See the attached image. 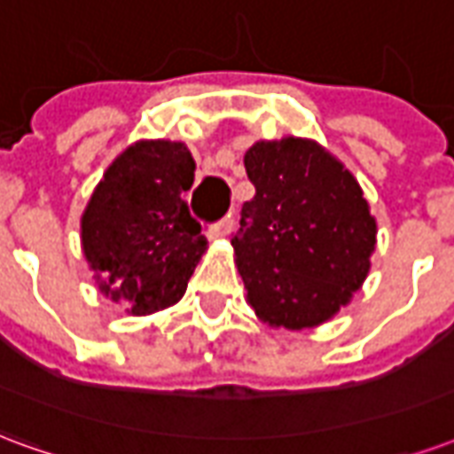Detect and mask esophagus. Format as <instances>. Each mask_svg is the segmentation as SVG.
I'll list each match as a JSON object with an SVG mask.
<instances>
[{
  "instance_id": "esophagus-1",
  "label": "esophagus",
  "mask_w": 454,
  "mask_h": 454,
  "mask_svg": "<svg viewBox=\"0 0 454 454\" xmlns=\"http://www.w3.org/2000/svg\"><path fill=\"white\" fill-rule=\"evenodd\" d=\"M231 228H233V214H228V216H223L218 223H214V228H211V236L214 238H223L231 233Z\"/></svg>"
}]
</instances>
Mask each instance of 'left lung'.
Segmentation results:
<instances>
[{
    "instance_id": "1",
    "label": "left lung",
    "mask_w": 454,
    "mask_h": 454,
    "mask_svg": "<svg viewBox=\"0 0 454 454\" xmlns=\"http://www.w3.org/2000/svg\"><path fill=\"white\" fill-rule=\"evenodd\" d=\"M246 172L255 197L231 243L247 301L277 328L324 324L362 286L377 243L357 179L304 138L260 140Z\"/></svg>"
}]
</instances>
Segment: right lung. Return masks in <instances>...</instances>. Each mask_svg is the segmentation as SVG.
Wrapping results in <instances>:
<instances>
[{"mask_svg": "<svg viewBox=\"0 0 454 454\" xmlns=\"http://www.w3.org/2000/svg\"><path fill=\"white\" fill-rule=\"evenodd\" d=\"M194 160L184 143L140 140L104 172L82 216V250L99 292L133 316L177 304L207 250L184 192Z\"/></svg>", "mask_w": 454, "mask_h": 454, "instance_id": "obj_1", "label": "right lung"}]
</instances>
